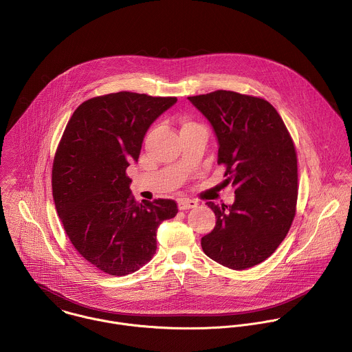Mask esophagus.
Listing matches in <instances>:
<instances>
[{"label": "esophagus", "instance_id": "obj_1", "mask_svg": "<svg viewBox=\"0 0 352 352\" xmlns=\"http://www.w3.org/2000/svg\"><path fill=\"white\" fill-rule=\"evenodd\" d=\"M197 207V203L195 200H189V199H181L178 201V208L181 211H186V210H192V208H196Z\"/></svg>", "mask_w": 352, "mask_h": 352}]
</instances>
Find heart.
I'll return each instance as SVG.
<instances>
[{"label":"heart","mask_w":352,"mask_h":352,"mask_svg":"<svg viewBox=\"0 0 352 352\" xmlns=\"http://www.w3.org/2000/svg\"><path fill=\"white\" fill-rule=\"evenodd\" d=\"M186 124H190V122H186ZM186 124H184V125H186Z\"/></svg>","instance_id":"1"}]
</instances>
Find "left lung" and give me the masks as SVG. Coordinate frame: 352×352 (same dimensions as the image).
<instances>
[{
  "label": "left lung",
  "instance_id": "8db88e82",
  "mask_svg": "<svg viewBox=\"0 0 352 352\" xmlns=\"http://www.w3.org/2000/svg\"><path fill=\"white\" fill-rule=\"evenodd\" d=\"M211 122L235 186L232 206L207 203L216 226L201 238L204 253L230 270L252 268L267 260L285 238L296 211L298 163L276 109L263 98L217 89L188 98Z\"/></svg>",
  "mask_w": 352,
  "mask_h": 352
}]
</instances>
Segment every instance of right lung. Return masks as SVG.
Listing matches in <instances>:
<instances>
[{"mask_svg": "<svg viewBox=\"0 0 352 352\" xmlns=\"http://www.w3.org/2000/svg\"><path fill=\"white\" fill-rule=\"evenodd\" d=\"M175 96L116 92L82 102L56 151L52 186L72 245L111 276L139 271L156 252V230L177 214L174 200L136 203L126 168L138 162L151 124Z\"/></svg>", "mask_w": 352, "mask_h": 352, "instance_id": "1", "label": "right lung"}]
</instances>
